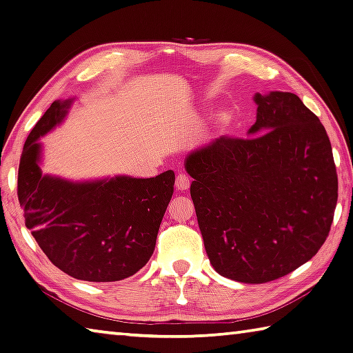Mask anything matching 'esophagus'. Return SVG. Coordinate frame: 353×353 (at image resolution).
I'll return each instance as SVG.
<instances>
[{"label":"esophagus","instance_id":"34e87169","mask_svg":"<svg viewBox=\"0 0 353 353\" xmlns=\"http://www.w3.org/2000/svg\"><path fill=\"white\" fill-rule=\"evenodd\" d=\"M175 185H176V189H178L179 192H184V190L189 189V185H190V178H189V175L184 174V172H179L178 176H176Z\"/></svg>","mask_w":353,"mask_h":353}]
</instances>
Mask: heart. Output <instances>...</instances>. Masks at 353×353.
Returning a JSON list of instances; mask_svg holds the SVG:
<instances>
[{
	"label": "heart",
	"instance_id": "obj_1",
	"mask_svg": "<svg viewBox=\"0 0 353 353\" xmlns=\"http://www.w3.org/2000/svg\"><path fill=\"white\" fill-rule=\"evenodd\" d=\"M228 121V112H221L216 119V126L222 128Z\"/></svg>",
	"mask_w": 353,
	"mask_h": 353
}]
</instances>
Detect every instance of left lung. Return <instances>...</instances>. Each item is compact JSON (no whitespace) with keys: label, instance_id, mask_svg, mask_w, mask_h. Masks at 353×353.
Wrapping results in <instances>:
<instances>
[{"label":"left lung","instance_id":"left-lung-1","mask_svg":"<svg viewBox=\"0 0 353 353\" xmlns=\"http://www.w3.org/2000/svg\"><path fill=\"white\" fill-rule=\"evenodd\" d=\"M250 139H221L185 157L190 196L212 267L265 283L311 261L338 199L329 137L299 96L256 92Z\"/></svg>","mask_w":353,"mask_h":353}]
</instances>
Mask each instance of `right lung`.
<instances>
[{"label": "right lung", "instance_id": "add662e5", "mask_svg": "<svg viewBox=\"0 0 353 353\" xmlns=\"http://www.w3.org/2000/svg\"><path fill=\"white\" fill-rule=\"evenodd\" d=\"M73 99L56 100L28 134L18 170L26 227L54 267L85 282H117L141 270L174 193V170L155 178L70 181L42 175L39 139L65 119Z\"/></svg>", "mask_w": 353, "mask_h": 353}]
</instances>
